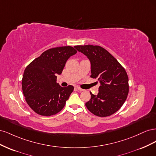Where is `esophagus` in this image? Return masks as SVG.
I'll return each instance as SVG.
<instances>
[{
  "mask_svg": "<svg viewBox=\"0 0 156 156\" xmlns=\"http://www.w3.org/2000/svg\"><path fill=\"white\" fill-rule=\"evenodd\" d=\"M77 89L79 91H84V90L83 89H82V88H81L80 87H77Z\"/></svg>",
  "mask_w": 156,
  "mask_h": 156,
  "instance_id": "obj_1",
  "label": "esophagus"
}]
</instances>
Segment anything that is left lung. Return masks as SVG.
Segmentation results:
<instances>
[{"instance_id": "obj_1", "label": "left lung", "mask_w": 156, "mask_h": 156, "mask_svg": "<svg viewBox=\"0 0 156 156\" xmlns=\"http://www.w3.org/2000/svg\"><path fill=\"white\" fill-rule=\"evenodd\" d=\"M80 53L87 56L90 62L92 78L100 83L97 95L85 105L92 114L105 117L114 114L124 104L129 92L128 77L125 69L104 48L98 45L74 46Z\"/></svg>"}]
</instances>
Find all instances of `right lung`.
Returning a JSON list of instances; mask_svg holds the SVG:
<instances>
[{"instance_id":"add662e5","label":"right lung","mask_w":156,"mask_h":156,"mask_svg":"<svg viewBox=\"0 0 156 156\" xmlns=\"http://www.w3.org/2000/svg\"><path fill=\"white\" fill-rule=\"evenodd\" d=\"M71 46L48 49L27 66L22 79L23 92L28 105L37 114L51 116L64 108L73 87H62L56 75L62 73L68 58L77 53Z\"/></svg>"}]
</instances>
